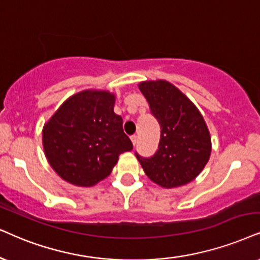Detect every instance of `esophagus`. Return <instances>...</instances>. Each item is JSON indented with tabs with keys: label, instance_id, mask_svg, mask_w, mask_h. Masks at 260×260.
Segmentation results:
<instances>
[{
	"label": "esophagus",
	"instance_id": "1",
	"mask_svg": "<svg viewBox=\"0 0 260 260\" xmlns=\"http://www.w3.org/2000/svg\"><path fill=\"white\" fill-rule=\"evenodd\" d=\"M131 140H132V144L134 146L137 145V143H138V137L137 136H132L131 137Z\"/></svg>",
	"mask_w": 260,
	"mask_h": 260
}]
</instances>
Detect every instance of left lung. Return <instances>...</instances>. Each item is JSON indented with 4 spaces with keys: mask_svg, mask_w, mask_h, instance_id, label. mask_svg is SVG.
<instances>
[{
    "mask_svg": "<svg viewBox=\"0 0 260 260\" xmlns=\"http://www.w3.org/2000/svg\"><path fill=\"white\" fill-rule=\"evenodd\" d=\"M153 116L160 124V140L151 158L137 154L147 177L163 188L193 181L211 154L208 124L192 101L167 80L139 83Z\"/></svg>",
    "mask_w": 260,
    "mask_h": 260,
    "instance_id": "obj_1",
    "label": "left lung"
}]
</instances>
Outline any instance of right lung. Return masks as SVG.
<instances>
[{
    "mask_svg": "<svg viewBox=\"0 0 260 260\" xmlns=\"http://www.w3.org/2000/svg\"><path fill=\"white\" fill-rule=\"evenodd\" d=\"M114 93L84 90L67 98L43 127L49 164L64 181L92 187L110 175L122 152L133 149L114 113Z\"/></svg>",
    "mask_w": 260,
    "mask_h": 260,
    "instance_id": "right-lung-1",
    "label": "right lung"
}]
</instances>
